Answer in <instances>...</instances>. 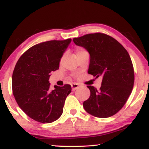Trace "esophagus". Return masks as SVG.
Returning a JSON list of instances; mask_svg holds the SVG:
<instances>
[{"instance_id":"obj_1","label":"esophagus","mask_w":149,"mask_h":149,"mask_svg":"<svg viewBox=\"0 0 149 149\" xmlns=\"http://www.w3.org/2000/svg\"><path fill=\"white\" fill-rule=\"evenodd\" d=\"M79 87V84H75V83H74V84H72V91H75L77 89H78Z\"/></svg>"}]
</instances>
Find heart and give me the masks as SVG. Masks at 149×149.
Wrapping results in <instances>:
<instances>
[{
  "label": "heart",
  "mask_w": 149,
  "mask_h": 149,
  "mask_svg": "<svg viewBox=\"0 0 149 149\" xmlns=\"http://www.w3.org/2000/svg\"><path fill=\"white\" fill-rule=\"evenodd\" d=\"M84 52H87V51L84 49H78L77 52V55L79 54H82L84 53Z\"/></svg>",
  "instance_id": "b5f03b06"
}]
</instances>
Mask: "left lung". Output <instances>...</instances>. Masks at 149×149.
I'll return each instance as SVG.
<instances>
[{"mask_svg":"<svg viewBox=\"0 0 149 149\" xmlns=\"http://www.w3.org/2000/svg\"><path fill=\"white\" fill-rule=\"evenodd\" d=\"M73 41L89 52L88 74L102 77L99 90L87 86L91 95L83 103L84 109L98 118L116 114L127 102L134 84V70L127 51L115 39L102 33L87 34Z\"/></svg>","mask_w":149,"mask_h":149,"instance_id":"1","label":"left lung"}]
</instances>
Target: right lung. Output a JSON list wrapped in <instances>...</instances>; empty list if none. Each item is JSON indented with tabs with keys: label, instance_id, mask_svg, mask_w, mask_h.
<instances>
[{
	"label": "right lung",
	"instance_id": "1",
	"mask_svg": "<svg viewBox=\"0 0 149 149\" xmlns=\"http://www.w3.org/2000/svg\"><path fill=\"white\" fill-rule=\"evenodd\" d=\"M72 39L37 44L22 55L12 74V92L20 108L36 122L51 123L63 112L70 85L50 89V72L59 69L60 59Z\"/></svg>",
	"mask_w": 149,
	"mask_h": 149
}]
</instances>
